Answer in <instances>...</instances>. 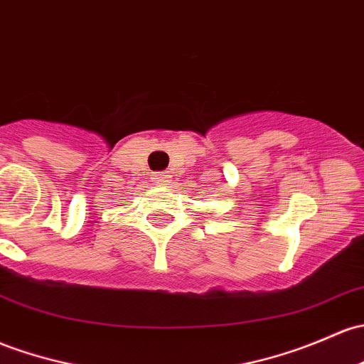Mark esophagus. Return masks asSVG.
I'll return each mask as SVG.
<instances>
[{
	"label": "esophagus",
	"instance_id": "esophagus-1",
	"mask_svg": "<svg viewBox=\"0 0 364 364\" xmlns=\"http://www.w3.org/2000/svg\"><path fill=\"white\" fill-rule=\"evenodd\" d=\"M171 178L172 176L169 172H155L153 174V181L159 183V185H167V183H171Z\"/></svg>",
	"mask_w": 364,
	"mask_h": 364
}]
</instances>
